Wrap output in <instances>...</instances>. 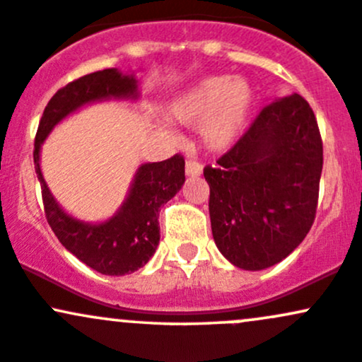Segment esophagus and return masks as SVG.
<instances>
[{
  "instance_id": "34e87169",
  "label": "esophagus",
  "mask_w": 362,
  "mask_h": 362,
  "mask_svg": "<svg viewBox=\"0 0 362 362\" xmlns=\"http://www.w3.org/2000/svg\"><path fill=\"white\" fill-rule=\"evenodd\" d=\"M185 169L188 176H200L202 170H204V165H202L198 160H186Z\"/></svg>"
}]
</instances>
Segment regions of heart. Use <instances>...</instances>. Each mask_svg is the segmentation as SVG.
<instances>
[{
	"mask_svg": "<svg viewBox=\"0 0 362 362\" xmlns=\"http://www.w3.org/2000/svg\"><path fill=\"white\" fill-rule=\"evenodd\" d=\"M254 100V89L243 77L211 76L177 96L170 103V114L186 126L200 124L209 148L228 150L247 127Z\"/></svg>",
	"mask_w": 362,
	"mask_h": 362,
	"instance_id": "heart-1",
	"label": "heart"
}]
</instances>
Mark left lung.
Instances as JSON below:
<instances>
[{"label": "left lung", "instance_id": "8db88e82", "mask_svg": "<svg viewBox=\"0 0 362 362\" xmlns=\"http://www.w3.org/2000/svg\"><path fill=\"white\" fill-rule=\"evenodd\" d=\"M322 170L316 115L300 95L262 108L217 165L204 169L221 254L259 271L288 257L314 223Z\"/></svg>", "mask_w": 362, "mask_h": 362}]
</instances>
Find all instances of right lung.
<instances>
[{
    "label": "right lung",
    "instance_id": "right-lung-1",
    "mask_svg": "<svg viewBox=\"0 0 362 362\" xmlns=\"http://www.w3.org/2000/svg\"><path fill=\"white\" fill-rule=\"evenodd\" d=\"M133 76L117 69L88 74L60 88L46 105L34 139V169L41 182L46 221L60 243L91 269L108 276L134 273L155 254L160 226L158 209L176 195L185 182V158L176 153L162 162L143 164L120 211L102 224H88L65 214L42 180L40 150L49 131L83 105L108 98H136Z\"/></svg>",
    "mask_w": 362,
    "mask_h": 362
}]
</instances>
